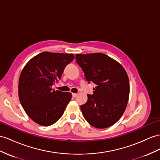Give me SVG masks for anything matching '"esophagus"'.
<instances>
[{
    "label": "esophagus",
    "instance_id": "obj_1",
    "mask_svg": "<svg viewBox=\"0 0 160 160\" xmlns=\"http://www.w3.org/2000/svg\"><path fill=\"white\" fill-rule=\"evenodd\" d=\"M77 95H77L76 93H72V97H76Z\"/></svg>",
    "mask_w": 160,
    "mask_h": 160
}]
</instances>
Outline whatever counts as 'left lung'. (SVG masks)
<instances>
[{"mask_svg":"<svg viewBox=\"0 0 160 160\" xmlns=\"http://www.w3.org/2000/svg\"><path fill=\"white\" fill-rule=\"evenodd\" d=\"M76 63L86 79L95 83L93 95L80 106L83 116L97 128H106L116 123L124 113L130 93L129 79L122 65L101 52L76 55Z\"/></svg>","mask_w":160,"mask_h":160,"instance_id":"obj_1","label":"left lung"}]
</instances>
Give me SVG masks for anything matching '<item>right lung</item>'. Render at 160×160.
<instances>
[{"mask_svg": "<svg viewBox=\"0 0 160 160\" xmlns=\"http://www.w3.org/2000/svg\"><path fill=\"white\" fill-rule=\"evenodd\" d=\"M73 54L43 52L32 58L22 69L19 79L20 103L31 119L44 126H51L62 116L72 93L55 91Z\"/></svg>", "mask_w": 160, "mask_h": 160, "instance_id": "1", "label": "right lung"}]
</instances>
